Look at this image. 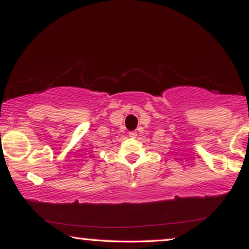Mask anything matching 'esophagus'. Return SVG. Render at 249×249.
<instances>
[{
    "mask_svg": "<svg viewBox=\"0 0 249 249\" xmlns=\"http://www.w3.org/2000/svg\"><path fill=\"white\" fill-rule=\"evenodd\" d=\"M129 136H130L131 138H136V137H137V132H136V131H130V132H129Z\"/></svg>",
    "mask_w": 249,
    "mask_h": 249,
    "instance_id": "obj_1",
    "label": "esophagus"
}]
</instances>
